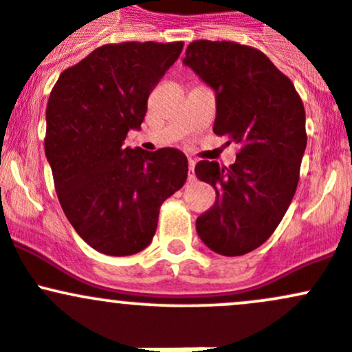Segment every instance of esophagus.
Listing matches in <instances>:
<instances>
[{"mask_svg": "<svg viewBox=\"0 0 352 352\" xmlns=\"http://www.w3.org/2000/svg\"><path fill=\"white\" fill-rule=\"evenodd\" d=\"M194 166H196V160L189 158V180L196 179V173H194Z\"/></svg>", "mask_w": 352, "mask_h": 352, "instance_id": "1", "label": "esophagus"}]
</instances>
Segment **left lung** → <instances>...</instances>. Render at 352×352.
Masks as SVG:
<instances>
[{
  "mask_svg": "<svg viewBox=\"0 0 352 352\" xmlns=\"http://www.w3.org/2000/svg\"><path fill=\"white\" fill-rule=\"evenodd\" d=\"M184 65L214 90V134L242 146L233 165H196L197 179L216 190L214 206L197 218V235L216 254H248L274 233L296 192L307 148L303 102L250 45L194 41Z\"/></svg>",
  "mask_w": 352,
  "mask_h": 352,
  "instance_id": "8db88e82",
  "label": "left lung"
}]
</instances>
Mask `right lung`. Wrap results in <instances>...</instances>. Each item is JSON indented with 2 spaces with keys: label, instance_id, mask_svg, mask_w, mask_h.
I'll return each instance as SVG.
<instances>
[{
  "label": "right lung",
  "instance_id": "obj_1",
  "mask_svg": "<svg viewBox=\"0 0 352 352\" xmlns=\"http://www.w3.org/2000/svg\"><path fill=\"white\" fill-rule=\"evenodd\" d=\"M184 42H120L95 49L61 73L45 110V156L66 218L91 248L113 257L146 248L160 206L187 180L175 148H124L148 97Z\"/></svg>",
  "mask_w": 352,
  "mask_h": 352
}]
</instances>
